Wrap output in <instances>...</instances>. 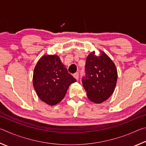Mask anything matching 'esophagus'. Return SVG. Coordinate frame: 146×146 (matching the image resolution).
Wrapping results in <instances>:
<instances>
[{
	"label": "esophagus",
	"mask_w": 146,
	"mask_h": 146,
	"mask_svg": "<svg viewBox=\"0 0 146 146\" xmlns=\"http://www.w3.org/2000/svg\"><path fill=\"white\" fill-rule=\"evenodd\" d=\"M78 76H79V74L78 72H76V73L73 74V76L76 79V80H78Z\"/></svg>",
	"instance_id": "34e87169"
}]
</instances>
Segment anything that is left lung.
Returning a JSON list of instances; mask_svg holds the SVG:
<instances>
[{
    "instance_id": "left-lung-1",
    "label": "left lung",
    "mask_w": 146,
    "mask_h": 146,
    "mask_svg": "<svg viewBox=\"0 0 146 146\" xmlns=\"http://www.w3.org/2000/svg\"><path fill=\"white\" fill-rule=\"evenodd\" d=\"M86 76L82 85L89 99L100 104L111 97L117 81V70L113 62L101 51L99 56L91 53L86 58Z\"/></svg>"
}]
</instances>
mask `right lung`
<instances>
[{
	"mask_svg": "<svg viewBox=\"0 0 146 146\" xmlns=\"http://www.w3.org/2000/svg\"><path fill=\"white\" fill-rule=\"evenodd\" d=\"M76 79L68 73L57 55H44L34 69L33 84L38 97L49 106L63 99Z\"/></svg>",
	"mask_w": 146,
	"mask_h": 146,
	"instance_id": "1",
	"label": "right lung"
}]
</instances>
